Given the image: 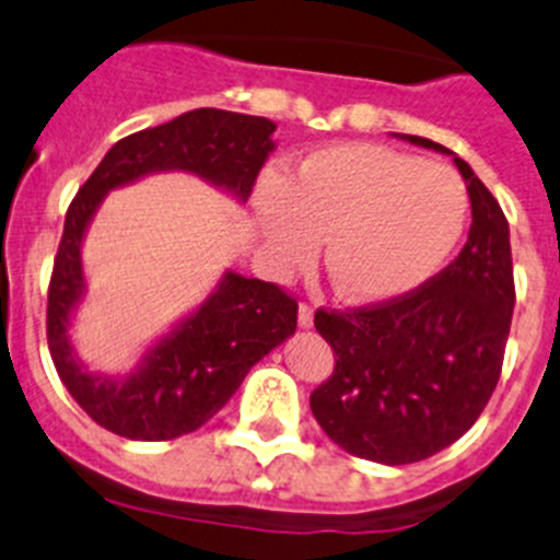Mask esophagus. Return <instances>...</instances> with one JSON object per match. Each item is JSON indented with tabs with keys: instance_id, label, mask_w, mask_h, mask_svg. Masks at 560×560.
<instances>
[{
	"instance_id": "34e87169",
	"label": "esophagus",
	"mask_w": 560,
	"mask_h": 560,
	"mask_svg": "<svg viewBox=\"0 0 560 560\" xmlns=\"http://www.w3.org/2000/svg\"><path fill=\"white\" fill-rule=\"evenodd\" d=\"M299 326H302V329H310V326H313V307H310L307 302L299 304Z\"/></svg>"
}]
</instances>
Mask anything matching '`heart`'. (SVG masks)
<instances>
[{
  "label": "heart",
  "mask_w": 560,
  "mask_h": 560,
  "mask_svg": "<svg viewBox=\"0 0 560 560\" xmlns=\"http://www.w3.org/2000/svg\"><path fill=\"white\" fill-rule=\"evenodd\" d=\"M470 212L452 168L378 143L310 152L253 192V225L275 272L324 264L348 302L378 304L424 285L455 253Z\"/></svg>",
  "instance_id": "b5f03b06"
}]
</instances>
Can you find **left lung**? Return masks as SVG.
Masks as SVG:
<instances>
[{
	"label": "left lung",
	"mask_w": 560,
	"mask_h": 560,
	"mask_svg": "<svg viewBox=\"0 0 560 560\" xmlns=\"http://www.w3.org/2000/svg\"><path fill=\"white\" fill-rule=\"evenodd\" d=\"M452 154L470 198L460 256L400 299L348 313H315L335 373L310 395L315 422L337 446L384 466L419 463L455 444L498 384L514 310L509 223L466 160Z\"/></svg>",
	"instance_id": "8db88e82"
}]
</instances>
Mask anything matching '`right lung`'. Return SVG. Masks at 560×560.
<instances>
[{
    "mask_svg": "<svg viewBox=\"0 0 560 560\" xmlns=\"http://www.w3.org/2000/svg\"><path fill=\"white\" fill-rule=\"evenodd\" d=\"M275 130L264 116L187 110L116 141L70 203L48 285V351L73 400L100 428L130 441L192 433L234 397L258 359L296 331V302L282 288L225 269L212 293L125 373H92L70 340L86 293L81 247L103 198L149 174L185 171L245 203L275 149Z\"/></svg>",
    "mask_w": 560,
    "mask_h": 560,
    "instance_id": "obj_1",
    "label": "right lung"
}]
</instances>
